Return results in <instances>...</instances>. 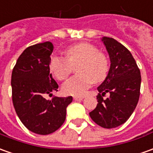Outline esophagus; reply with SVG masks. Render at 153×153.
<instances>
[{
    "label": "esophagus",
    "mask_w": 153,
    "mask_h": 153,
    "mask_svg": "<svg viewBox=\"0 0 153 153\" xmlns=\"http://www.w3.org/2000/svg\"><path fill=\"white\" fill-rule=\"evenodd\" d=\"M84 99L83 96H74V100H75V101H80Z\"/></svg>",
    "instance_id": "obj_1"
}]
</instances>
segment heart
<instances>
[{"label": "heart", "mask_w": 153, "mask_h": 153, "mask_svg": "<svg viewBox=\"0 0 153 153\" xmlns=\"http://www.w3.org/2000/svg\"><path fill=\"white\" fill-rule=\"evenodd\" d=\"M66 58L52 55L49 59V69L59 80H64L71 74L73 66L77 67L76 76L70 78L63 85L66 94L81 96L94 82H101L106 79L110 70V62L98 48L89 42H79L65 50Z\"/></svg>", "instance_id": "1"}]
</instances>
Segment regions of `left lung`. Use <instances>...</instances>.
I'll list each match as a JSON object with an SVG mask.
<instances>
[{"label":"left lung","instance_id":"8db88e82","mask_svg":"<svg viewBox=\"0 0 153 153\" xmlns=\"http://www.w3.org/2000/svg\"><path fill=\"white\" fill-rule=\"evenodd\" d=\"M111 59L106 79L97 88L98 104L90 112L101 127L115 128L124 124L136 109L140 96L141 72L131 52L112 37L102 38ZM106 93L109 98L102 97Z\"/></svg>","mask_w":153,"mask_h":153}]
</instances>
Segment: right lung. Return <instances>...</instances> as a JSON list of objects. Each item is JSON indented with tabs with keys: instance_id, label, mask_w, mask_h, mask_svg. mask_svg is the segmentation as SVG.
<instances>
[{
	"instance_id": "right-lung-1",
	"label": "right lung",
	"mask_w": 153,
	"mask_h": 153,
	"mask_svg": "<svg viewBox=\"0 0 153 153\" xmlns=\"http://www.w3.org/2000/svg\"><path fill=\"white\" fill-rule=\"evenodd\" d=\"M53 46L50 42L27 48L20 55L11 74L12 102L22 124L39 135L53 133L63 124L66 108L72 96L45 95L58 91L59 85L53 79L48 66Z\"/></svg>"
}]
</instances>
